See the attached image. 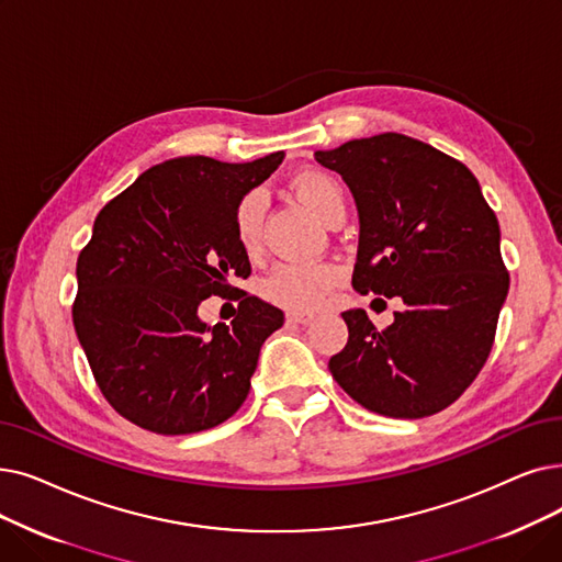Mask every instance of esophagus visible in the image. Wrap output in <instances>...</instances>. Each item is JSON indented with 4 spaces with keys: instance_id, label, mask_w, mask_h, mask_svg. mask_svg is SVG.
Wrapping results in <instances>:
<instances>
[{
    "instance_id": "obj_1",
    "label": "esophagus",
    "mask_w": 562,
    "mask_h": 562,
    "mask_svg": "<svg viewBox=\"0 0 562 562\" xmlns=\"http://www.w3.org/2000/svg\"><path fill=\"white\" fill-rule=\"evenodd\" d=\"M314 316L310 312H286V324H310Z\"/></svg>"
}]
</instances>
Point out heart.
<instances>
[{
    "label": "heart",
    "mask_w": 562,
    "mask_h": 562,
    "mask_svg": "<svg viewBox=\"0 0 562 562\" xmlns=\"http://www.w3.org/2000/svg\"><path fill=\"white\" fill-rule=\"evenodd\" d=\"M294 190L303 204L324 223H328L335 213L345 211V190L335 177L322 169H305L296 175ZM266 209L268 200L259 188L243 194L234 209V236L238 248L248 257L257 255L261 248ZM337 280L339 268L335 263L284 261L261 280V296L286 310H312Z\"/></svg>",
    "instance_id": "heart-1"
}]
</instances>
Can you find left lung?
<instances>
[{
  "instance_id": "obj_1",
  "label": "left lung",
  "mask_w": 562,
  "mask_h": 562,
  "mask_svg": "<svg viewBox=\"0 0 562 562\" xmlns=\"http://www.w3.org/2000/svg\"><path fill=\"white\" fill-rule=\"evenodd\" d=\"M314 158L345 179L358 206L353 289L404 303L385 330L364 310L341 312L349 341L328 370L379 416H434L461 397L494 347L509 289L496 213L467 165L400 133Z\"/></svg>"
}]
</instances>
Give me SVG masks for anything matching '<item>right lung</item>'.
Instances as JSON below:
<instances>
[{"instance_id":"obj_1","label":"right lung","mask_w":562,"mask_h":562,"mask_svg":"<svg viewBox=\"0 0 562 562\" xmlns=\"http://www.w3.org/2000/svg\"><path fill=\"white\" fill-rule=\"evenodd\" d=\"M282 158L167 160L95 215L78 257L72 326L101 393L133 425L194 434L246 402L259 349L284 314L232 286L250 276L234 209ZM209 295L239 301L229 327H206L196 316Z\"/></svg>"}]
</instances>
